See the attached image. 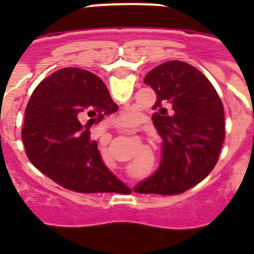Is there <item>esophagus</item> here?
<instances>
[{
    "instance_id": "esophagus-1",
    "label": "esophagus",
    "mask_w": 254,
    "mask_h": 254,
    "mask_svg": "<svg viewBox=\"0 0 254 254\" xmlns=\"http://www.w3.org/2000/svg\"><path fill=\"white\" fill-rule=\"evenodd\" d=\"M127 133H128V134H131V133H133V131H127Z\"/></svg>"
}]
</instances>
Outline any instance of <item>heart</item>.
<instances>
[{"instance_id": "b5f03b06", "label": "heart", "mask_w": 254, "mask_h": 254, "mask_svg": "<svg viewBox=\"0 0 254 254\" xmlns=\"http://www.w3.org/2000/svg\"><path fill=\"white\" fill-rule=\"evenodd\" d=\"M136 121H137V116H136L134 112H128V113H126L125 116H122V118H121V123L125 126L134 125Z\"/></svg>"}]
</instances>
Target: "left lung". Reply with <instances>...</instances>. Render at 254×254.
Segmentation results:
<instances>
[{"label":"left lung","mask_w":254,"mask_h":254,"mask_svg":"<svg viewBox=\"0 0 254 254\" xmlns=\"http://www.w3.org/2000/svg\"><path fill=\"white\" fill-rule=\"evenodd\" d=\"M143 82L156 94L152 122L163 140L156 172L136 187L138 193H182L210 174L225 138L223 103L196 67L169 61Z\"/></svg>","instance_id":"obj_1"}]
</instances>
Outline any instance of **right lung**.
Returning a JSON list of instances; mask_svg holds the SVG:
<instances>
[{
  "label": "right lung",
  "mask_w": 254,
  "mask_h": 254,
  "mask_svg": "<svg viewBox=\"0 0 254 254\" xmlns=\"http://www.w3.org/2000/svg\"><path fill=\"white\" fill-rule=\"evenodd\" d=\"M117 111L98 76L76 67L58 69L38 85L26 105L21 134L29 160L67 190L128 192L105 167L98 143L89 140V127Z\"/></svg>",
  "instance_id": "obj_1"
}]
</instances>
